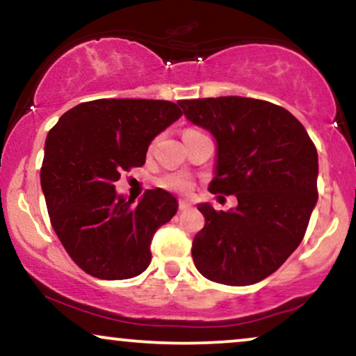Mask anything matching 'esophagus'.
I'll return each mask as SVG.
<instances>
[{
    "instance_id": "obj_1",
    "label": "esophagus",
    "mask_w": 356,
    "mask_h": 356,
    "mask_svg": "<svg viewBox=\"0 0 356 356\" xmlns=\"http://www.w3.org/2000/svg\"><path fill=\"white\" fill-rule=\"evenodd\" d=\"M178 207H179V211H189V209H193V204L186 200H181L178 202Z\"/></svg>"
}]
</instances>
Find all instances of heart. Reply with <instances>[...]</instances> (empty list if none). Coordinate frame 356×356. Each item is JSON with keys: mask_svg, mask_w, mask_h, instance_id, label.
Listing matches in <instances>:
<instances>
[{"mask_svg": "<svg viewBox=\"0 0 356 356\" xmlns=\"http://www.w3.org/2000/svg\"><path fill=\"white\" fill-rule=\"evenodd\" d=\"M159 184L161 188L170 189V191L175 193H188L191 189V181L184 177V175L179 173H172V175H165L159 179Z\"/></svg>", "mask_w": 356, "mask_h": 356, "instance_id": "heart-1", "label": "heart"}]
</instances>
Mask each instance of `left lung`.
<instances>
[{
	"label": "left lung",
	"instance_id": "left-lung-1",
	"mask_svg": "<svg viewBox=\"0 0 356 356\" xmlns=\"http://www.w3.org/2000/svg\"><path fill=\"white\" fill-rule=\"evenodd\" d=\"M218 142L211 193L238 204H197L206 224L193 240L204 278L247 286L275 273L301 243L317 202V150L289 111L268 101L220 96L178 103Z\"/></svg>",
	"mask_w": 356,
	"mask_h": 356
}]
</instances>
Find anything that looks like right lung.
<instances>
[{
	"label": "right lung",
	"mask_w": 356,
	"mask_h": 356,
	"mask_svg": "<svg viewBox=\"0 0 356 356\" xmlns=\"http://www.w3.org/2000/svg\"><path fill=\"white\" fill-rule=\"evenodd\" d=\"M181 114L172 101L95 99L50 129L40 168L45 204L62 245L88 275L127 280L150 265L152 238L177 214V197L147 189L134 206L114 181L142 167L150 142Z\"/></svg>",
	"instance_id": "add662e5"
}]
</instances>
